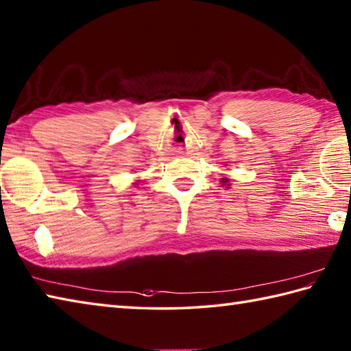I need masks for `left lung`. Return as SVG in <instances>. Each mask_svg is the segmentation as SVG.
Segmentation results:
<instances>
[{"mask_svg":"<svg viewBox=\"0 0 351 351\" xmlns=\"http://www.w3.org/2000/svg\"><path fill=\"white\" fill-rule=\"evenodd\" d=\"M221 182H223V183H227L228 180H227V178H223V180H221Z\"/></svg>","mask_w":351,"mask_h":351,"instance_id":"left-lung-1","label":"left lung"}]
</instances>
